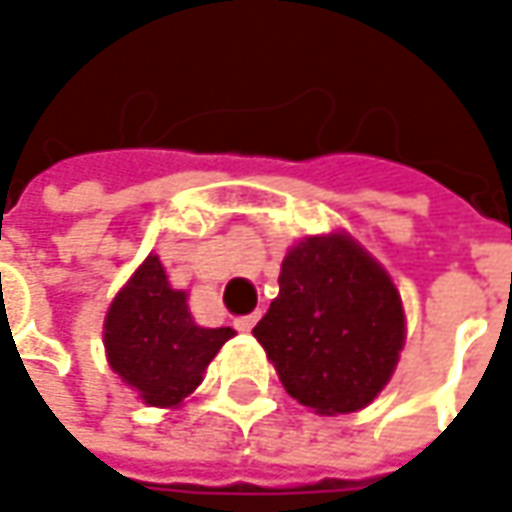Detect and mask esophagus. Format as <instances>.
<instances>
[{
    "mask_svg": "<svg viewBox=\"0 0 512 512\" xmlns=\"http://www.w3.org/2000/svg\"><path fill=\"white\" fill-rule=\"evenodd\" d=\"M256 322H259V313H247V316H239L233 325H236V330H242V333H250L256 327Z\"/></svg>",
    "mask_w": 512,
    "mask_h": 512,
    "instance_id": "esophagus-1",
    "label": "esophagus"
}]
</instances>
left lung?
<instances>
[{"label": "left lung", "mask_w": 512, "mask_h": 512, "mask_svg": "<svg viewBox=\"0 0 512 512\" xmlns=\"http://www.w3.org/2000/svg\"><path fill=\"white\" fill-rule=\"evenodd\" d=\"M253 336L296 402L322 416L356 413L396 370L402 296L353 236H307L287 250L279 296Z\"/></svg>", "instance_id": "1"}]
</instances>
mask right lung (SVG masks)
I'll use <instances>...</instances> for the list:
<instances>
[{
    "mask_svg": "<svg viewBox=\"0 0 512 512\" xmlns=\"http://www.w3.org/2000/svg\"><path fill=\"white\" fill-rule=\"evenodd\" d=\"M233 327H199L185 290H173L159 256L150 253L110 302L105 353L110 370L150 407H179Z\"/></svg>",
    "mask_w": 512,
    "mask_h": 512,
    "instance_id": "obj_1",
    "label": "right lung"
}]
</instances>
